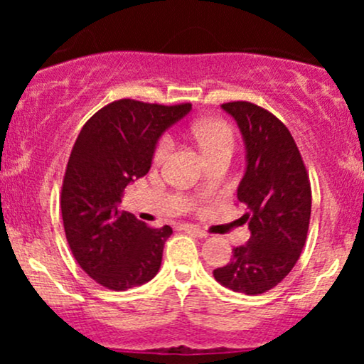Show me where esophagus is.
<instances>
[{"label": "esophagus", "instance_id": "34e87169", "mask_svg": "<svg viewBox=\"0 0 364 364\" xmlns=\"http://www.w3.org/2000/svg\"><path fill=\"white\" fill-rule=\"evenodd\" d=\"M179 231L191 232V235H196V236H200V237L207 236V232L203 231L202 228H198V225H191V224H179Z\"/></svg>", "mask_w": 364, "mask_h": 364}]
</instances>
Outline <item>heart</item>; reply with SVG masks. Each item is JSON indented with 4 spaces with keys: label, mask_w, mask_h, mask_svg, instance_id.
I'll use <instances>...</instances> for the list:
<instances>
[{
    "label": "heart",
    "mask_w": 364,
    "mask_h": 364,
    "mask_svg": "<svg viewBox=\"0 0 364 364\" xmlns=\"http://www.w3.org/2000/svg\"><path fill=\"white\" fill-rule=\"evenodd\" d=\"M191 135L198 141L205 156L229 150L232 152L235 147V133H232L231 124L224 119H198L191 124ZM173 147V140L169 135H162L157 140L156 147H154V159L161 161L168 156V152Z\"/></svg>",
    "instance_id": "b5f03b06"
}]
</instances>
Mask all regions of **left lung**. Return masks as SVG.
<instances>
[{"label":"left lung","instance_id":"8db88e82","mask_svg":"<svg viewBox=\"0 0 364 364\" xmlns=\"http://www.w3.org/2000/svg\"><path fill=\"white\" fill-rule=\"evenodd\" d=\"M237 121L246 145V173L237 200L248 212L250 241L232 248L215 281L235 292L257 296L291 272L306 241L311 215V185L291 132L272 112L248 101L223 104Z\"/></svg>","mask_w":364,"mask_h":364}]
</instances>
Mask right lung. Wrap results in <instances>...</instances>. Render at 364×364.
Masks as SVG:
<instances>
[{"instance_id": "obj_1", "label": "right lung", "mask_w": 364, "mask_h": 364, "mask_svg": "<svg viewBox=\"0 0 364 364\" xmlns=\"http://www.w3.org/2000/svg\"><path fill=\"white\" fill-rule=\"evenodd\" d=\"M190 109V102L119 99L75 140L61 186L63 228L75 260L106 289H132L159 272L173 229L152 228L118 205L128 183L149 173L159 136Z\"/></svg>"}]
</instances>
